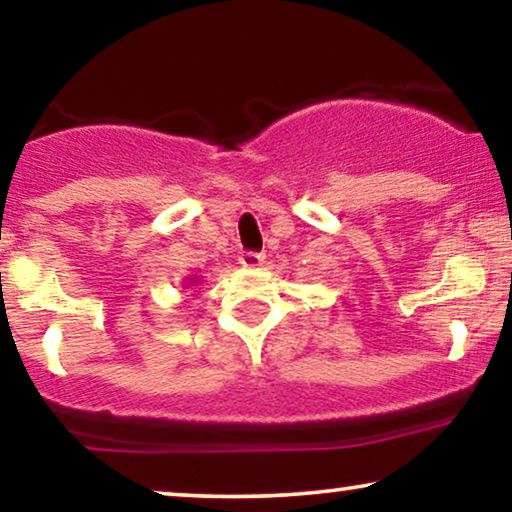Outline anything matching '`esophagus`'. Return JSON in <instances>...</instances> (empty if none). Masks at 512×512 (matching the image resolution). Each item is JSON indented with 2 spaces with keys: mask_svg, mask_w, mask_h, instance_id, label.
<instances>
[{
  "mask_svg": "<svg viewBox=\"0 0 512 512\" xmlns=\"http://www.w3.org/2000/svg\"><path fill=\"white\" fill-rule=\"evenodd\" d=\"M265 261L263 254H258V251H242L240 256V263L244 265V268H258Z\"/></svg>",
  "mask_w": 512,
  "mask_h": 512,
  "instance_id": "esophagus-1",
  "label": "esophagus"
}]
</instances>
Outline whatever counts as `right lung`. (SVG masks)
<instances>
[{"label":"right lung","mask_w":512,"mask_h":512,"mask_svg":"<svg viewBox=\"0 0 512 512\" xmlns=\"http://www.w3.org/2000/svg\"><path fill=\"white\" fill-rule=\"evenodd\" d=\"M193 282H195V279H193Z\"/></svg>","instance_id":"1"}]
</instances>
